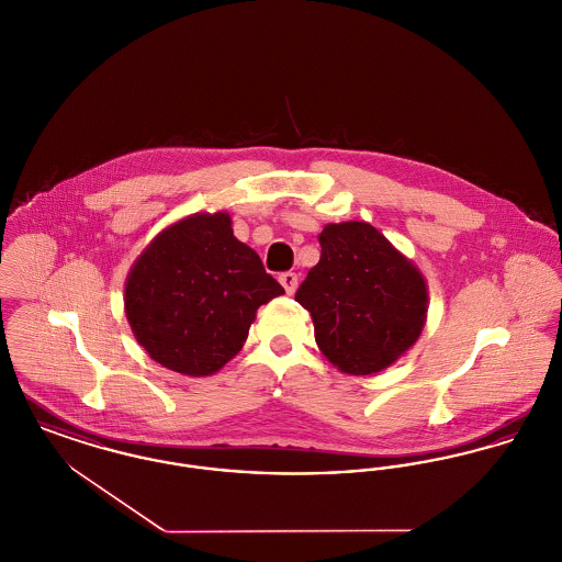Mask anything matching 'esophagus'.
<instances>
[{
    "label": "esophagus",
    "mask_w": 562,
    "mask_h": 562,
    "mask_svg": "<svg viewBox=\"0 0 562 562\" xmlns=\"http://www.w3.org/2000/svg\"><path fill=\"white\" fill-rule=\"evenodd\" d=\"M280 284L284 286V291L289 293V295H293L295 291H297L299 278L295 271H284V273H280Z\"/></svg>",
    "instance_id": "esophagus-1"
}]
</instances>
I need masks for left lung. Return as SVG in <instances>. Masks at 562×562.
I'll use <instances>...</instances> for the list:
<instances>
[{"label":"left lung","mask_w":562,"mask_h":562,"mask_svg":"<svg viewBox=\"0 0 562 562\" xmlns=\"http://www.w3.org/2000/svg\"><path fill=\"white\" fill-rule=\"evenodd\" d=\"M321 261L297 289L316 344L344 373L369 375L409 350L427 318V284L375 227L350 221L318 235Z\"/></svg>","instance_id":"obj_1"}]
</instances>
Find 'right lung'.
<instances>
[{
	"label": "right lung",
	"instance_id": "right-lung-1",
	"mask_svg": "<svg viewBox=\"0 0 562 562\" xmlns=\"http://www.w3.org/2000/svg\"><path fill=\"white\" fill-rule=\"evenodd\" d=\"M282 293L259 255L235 239L229 214H195L135 261L125 312L150 359L198 378L232 361L257 310Z\"/></svg>",
	"mask_w": 562,
	"mask_h": 562
}]
</instances>
